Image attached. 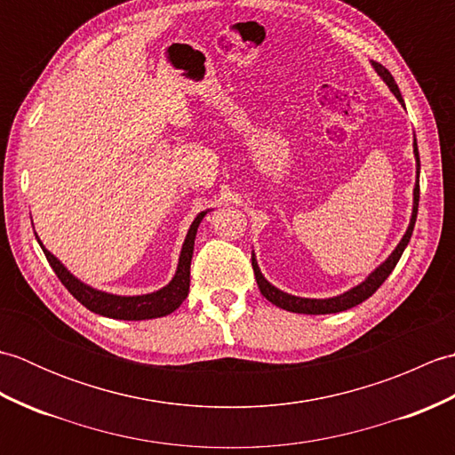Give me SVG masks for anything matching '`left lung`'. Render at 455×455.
I'll return each instance as SVG.
<instances>
[{
    "label": "left lung",
    "instance_id": "8db88e82",
    "mask_svg": "<svg viewBox=\"0 0 455 455\" xmlns=\"http://www.w3.org/2000/svg\"><path fill=\"white\" fill-rule=\"evenodd\" d=\"M371 66L375 68V72L381 76V80L389 85V90L395 93V98H397L401 101V105H404L403 101V95L399 92V85L397 82L393 80L391 72L387 70V68L381 66L379 62H371ZM412 148H414V158H417V183H414V191H412V215H411V222H409V228L407 233H404V236L401 238V243L397 244V248L393 250L391 256L385 259V262L375 267L373 272L367 275L363 282L360 285L352 287L350 291H346L342 295H336V297H328V299H307V297H295V295H289V293H283L282 289L274 287L272 283L267 282V279L262 275V272H259L258 267V262H256V256L252 252V267H254V275H256V282H258V287L259 291H262V295L267 299L269 303H274L275 307L279 308H285V311L289 313H303V315H331V313H340V311H346V308H352L355 305L363 303L365 299H370L377 289L381 287V283L385 282V279L389 277V274L395 269V266H397V262L401 259L404 248H407L409 240L412 236V230H414V222H417V212H419V197H420V186H419V173H420V158H419V147H417V139H414L412 142Z\"/></svg>",
    "mask_w": 455,
    "mask_h": 455
}]
</instances>
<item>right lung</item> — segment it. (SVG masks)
<instances>
[{"mask_svg": "<svg viewBox=\"0 0 455 455\" xmlns=\"http://www.w3.org/2000/svg\"><path fill=\"white\" fill-rule=\"evenodd\" d=\"M207 212L209 211L199 212L196 220L191 222L188 236H186V243H183V246H181L176 275L172 277V282L166 287L158 289V291L147 293V295H132V297L113 295V293H105V291H100V289L85 285L84 282H80L78 277H74L70 272H68L60 259L48 252V250L43 246L41 238L36 236V233H35V236L38 240V244H41V248H43L48 264H51L54 274L58 275V279H60L62 285L76 299H78V301L85 308H90V311L95 315L119 318V321H147V318L166 316V315L176 311V308L183 301H186V297L189 293V267H191L193 244H196L199 222L203 220V217L207 215Z\"/></svg>", "mask_w": 455, "mask_h": 455, "instance_id": "1", "label": "right lung"}]
</instances>
